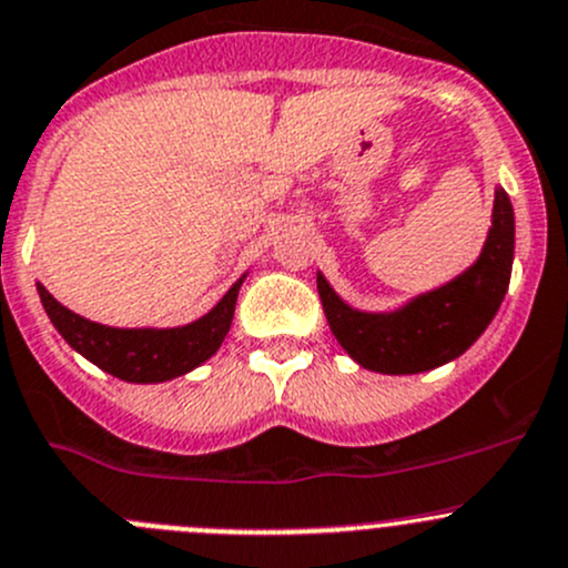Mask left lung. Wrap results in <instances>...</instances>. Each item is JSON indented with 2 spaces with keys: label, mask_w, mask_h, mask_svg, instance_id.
Returning a JSON list of instances; mask_svg holds the SVG:
<instances>
[{
  "label": "left lung",
  "mask_w": 568,
  "mask_h": 568,
  "mask_svg": "<svg viewBox=\"0 0 568 568\" xmlns=\"http://www.w3.org/2000/svg\"><path fill=\"white\" fill-rule=\"evenodd\" d=\"M516 222L505 189L494 191L491 230L480 257L466 272L396 311L368 313L346 305L316 274L329 329L346 355L368 372L418 374L464 355L491 324L508 294Z\"/></svg>",
  "instance_id": "8db88e82"
}]
</instances>
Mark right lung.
Instances as JSON below:
<instances>
[{
    "label": "right lung",
    "mask_w": 568,
    "mask_h": 568,
    "mask_svg": "<svg viewBox=\"0 0 568 568\" xmlns=\"http://www.w3.org/2000/svg\"><path fill=\"white\" fill-rule=\"evenodd\" d=\"M244 277L233 283V288L205 316L183 327H108L77 316L74 311L60 305L41 283H38V296L49 322L63 335L65 344L93 366L126 383H166L216 355L233 324L235 300Z\"/></svg>",
    "instance_id": "obj_1"
}]
</instances>
